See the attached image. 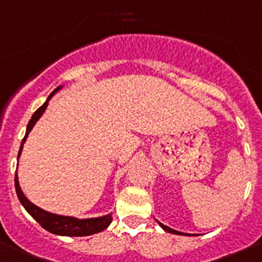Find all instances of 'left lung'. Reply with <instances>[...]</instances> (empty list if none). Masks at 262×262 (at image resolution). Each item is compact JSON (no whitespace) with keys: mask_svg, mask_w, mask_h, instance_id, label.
<instances>
[{"mask_svg":"<svg viewBox=\"0 0 262 262\" xmlns=\"http://www.w3.org/2000/svg\"><path fill=\"white\" fill-rule=\"evenodd\" d=\"M157 223H158V224H159V225H161V228H162V229H163V230L168 231V233H172V234H178V235H186V234L181 233V231H178V230H173V229H171V228H168V226L163 225V224H161V223H159V221H157Z\"/></svg>","mask_w":262,"mask_h":262,"instance_id":"8db88e82","label":"left lung"}]
</instances>
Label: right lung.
Returning <instances> with one entry per match:
<instances>
[{"mask_svg": "<svg viewBox=\"0 0 262 262\" xmlns=\"http://www.w3.org/2000/svg\"><path fill=\"white\" fill-rule=\"evenodd\" d=\"M61 87L63 86H59L58 89H55L54 91L50 94V96L47 98V100L45 101L43 105L39 106V108L34 112L33 116H32L31 121H29L28 126H27L26 136H24V139L21 140L20 149H19V154H17V161H19V157H20L21 150H23L24 143H26L27 138H28V134L32 131V128H33V126L36 124V122L41 118L43 112L46 111L50 99H51ZM15 189H16L17 198H19L20 203L23 204V207L26 208L27 212H28L29 215L42 226V228L46 229L47 231H50V233L52 234L67 236H86L105 230L112 223V213L101 216V217L77 219L71 217V216L55 215V213L47 212V211L37 207L36 204H33L31 201H28V198H27V196L24 195L23 191H21L20 185H19V180H17V173H15Z\"/></svg>", "mask_w": 262, "mask_h": 262, "instance_id": "add662e5", "label": "right lung"}]
</instances>
